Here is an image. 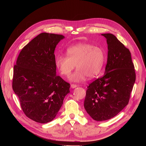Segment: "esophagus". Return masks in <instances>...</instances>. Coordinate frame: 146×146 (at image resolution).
Here are the masks:
<instances>
[{
	"instance_id": "esophagus-1",
	"label": "esophagus",
	"mask_w": 146,
	"mask_h": 146,
	"mask_svg": "<svg viewBox=\"0 0 146 146\" xmlns=\"http://www.w3.org/2000/svg\"><path fill=\"white\" fill-rule=\"evenodd\" d=\"M77 86H78V85H74V84H72V85H71V88H76Z\"/></svg>"
}]
</instances>
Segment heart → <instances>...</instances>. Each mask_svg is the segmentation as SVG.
I'll return each mask as SVG.
<instances>
[{"instance_id": "obj_1", "label": "heart", "mask_w": 146, "mask_h": 146, "mask_svg": "<svg viewBox=\"0 0 146 146\" xmlns=\"http://www.w3.org/2000/svg\"><path fill=\"white\" fill-rule=\"evenodd\" d=\"M67 56L56 57L55 66L60 74L68 77L74 70L78 69L71 76L72 82H79L97 76L102 70L105 60V50L90 43H79L67 48Z\"/></svg>"}]
</instances>
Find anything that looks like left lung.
I'll return each mask as SVG.
<instances>
[{
  "instance_id": "left-lung-1",
  "label": "left lung",
  "mask_w": 146,
  "mask_h": 146,
  "mask_svg": "<svg viewBox=\"0 0 146 146\" xmlns=\"http://www.w3.org/2000/svg\"><path fill=\"white\" fill-rule=\"evenodd\" d=\"M108 44L105 74L89 84L84 107L94 120L110 119L128 105L135 81L131 52L112 34H103Z\"/></svg>"
}]
</instances>
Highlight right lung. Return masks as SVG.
I'll return each instance as SVG.
<instances>
[{
	"instance_id": "obj_1",
	"label": "right lung",
	"mask_w": 146,
	"mask_h": 146,
	"mask_svg": "<svg viewBox=\"0 0 146 146\" xmlns=\"http://www.w3.org/2000/svg\"><path fill=\"white\" fill-rule=\"evenodd\" d=\"M64 38L39 34L22 49L14 66L12 89L25 115L39 123L54 119L70 92V84L56 75L54 53Z\"/></svg>"
}]
</instances>
